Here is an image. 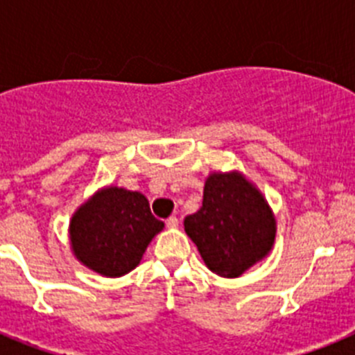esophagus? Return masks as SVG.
<instances>
[{
  "label": "esophagus",
  "instance_id": "esophagus-1",
  "mask_svg": "<svg viewBox=\"0 0 355 355\" xmlns=\"http://www.w3.org/2000/svg\"><path fill=\"white\" fill-rule=\"evenodd\" d=\"M165 224H167L168 229H174V227H178V224H180V220H178L175 216H168L167 222H165Z\"/></svg>",
  "mask_w": 355,
  "mask_h": 355
}]
</instances>
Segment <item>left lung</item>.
I'll list each match as a JSON object with an SVG mask.
<instances>
[{"label":"left lung","mask_w":355,"mask_h":355,"mask_svg":"<svg viewBox=\"0 0 355 355\" xmlns=\"http://www.w3.org/2000/svg\"><path fill=\"white\" fill-rule=\"evenodd\" d=\"M184 231L213 274L234 279L270 254L277 225L252 181L218 171L206 178L202 206L184 218Z\"/></svg>","instance_id":"8db88e82"}]
</instances>
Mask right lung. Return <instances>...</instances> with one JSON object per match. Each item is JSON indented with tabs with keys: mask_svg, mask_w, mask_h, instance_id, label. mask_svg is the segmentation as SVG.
Returning <instances> with one entry per match:
<instances>
[{
	"mask_svg": "<svg viewBox=\"0 0 355 355\" xmlns=\"http://www.w3.org/2000/svg\"><path fill=\"white\" fill-rule=\"evenodd\" d=\"M163 227L144 193L110 184L74 211L69 243L83 266L103 277H122L139 266L147 245Z\"/></svg>",
	"mask_w": 355,
	"mask_h": 355,
	"instance_id": "right-lung-1",
	"label": "right lung"
}]
</instances>
